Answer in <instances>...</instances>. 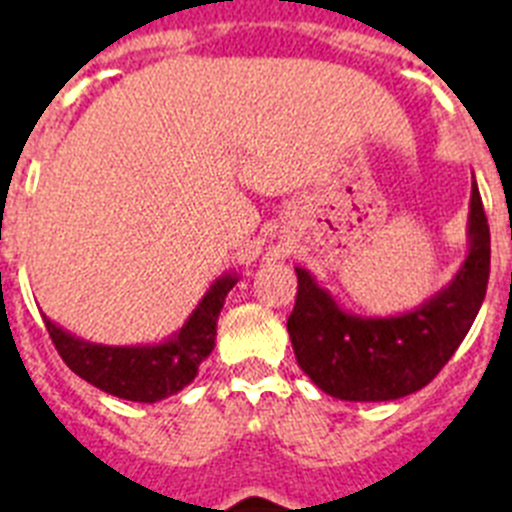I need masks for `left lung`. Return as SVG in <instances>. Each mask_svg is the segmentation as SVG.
<instances>
[{"label":"left lung","mask_w":512,"mask_h":512,"mask_svg":"<svg viewBox=\"0 0 512 512\" xmlns=\"http://www.w3.org/2000/svg\"><path fill=\"white\" fill-rule=\"evenodd\" d=\"M469 253L436 295L415 310L366 318L338 307L328 289L297 266V300L287 320L302 372L330 397L387 402L423 390L472 328L490 279V225L472 182Z\"/></svg>","instance_id":"8db88e82"}]
</instances>
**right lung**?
<instances>
[{
  "label": "right lung",
  "instance_id": "add662e5",
  "mask_svg": "<svg viewBox=\"0 0 512 512\" xmlns=\"http://www.w3.org/2000/svg\"><path fill=\"white\" fill-rule=\"evenodd\" d=\"M235 284L238 274L217 277L187 323L161 343L104 346L63 330L48 315H43V323L66 366L97 390L130 402H158L184 390L197 377L200 364L215 348L217 318Z\"/></svg>",
  "mask_w": 512,
  "mask_h": 512
}]
</instances>
